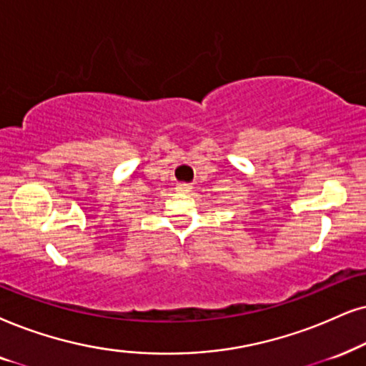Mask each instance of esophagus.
Masks as SVG:
<instances>
[{"label": "esophagus", "instance_id": "34e87169", "mask_svg": "<svg viewBox=\"0 0 366 366\" xmlns=\"http://www.w3.org/2000/svg\"><path fill=\"white\" fill-rule=\"evenodd\" d=\"M192 189V186L191 184H186V182H180V184H177V191H180V192H189Z\"/></svg>", "mask_w": 366, "mask_h": 366}]
</instances>
